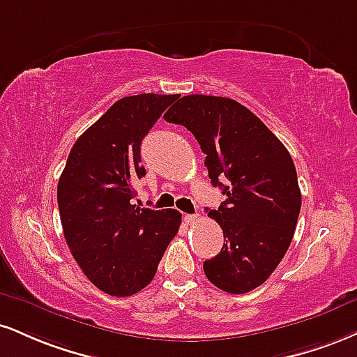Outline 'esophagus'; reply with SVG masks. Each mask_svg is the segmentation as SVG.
<instances>
[{
    "label": "esophagus",
    "mask_w": 357,
    "mask_h": 357,
    "mask_svg": "<svg viewBox=\"0 0 357 357\" xmlns=\"http://www.w3.org/2000/svg\"><path fill=\"white\" fill-rule=\"evenodd\" d=\"M184 221H186L188 225H195V222L199 221V214H186V216H184Z\"/></svg>",
    "instance_id": "34e87169"
}]
</instances>
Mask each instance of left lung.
<instances>
[{
	"label": "left lung",
	"instance_id": "8db88e82",
	"mask_svg": "<svg viewBox=\"0 0 357 357\" xmlns=\"http://www.w3.org/2000/svg\"><path fill=\"white\" fill-rule=\"evenodd\" d=\"M195 135L206 154L213 186L226 201L209 216L222 227L220 255L204 261V274L231 294L256 289L271 276L293 241L301 191L284 144L241 102L190 94L165 114ZM230 181L225 187L220 178Z\"/></svg>",
	"mask_w": 357,
	"mask_h": 357
}]
</instances>
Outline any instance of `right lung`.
Listing matches in <instances>:
<instances>
[{"label": "right lung", "instance_id": "right-lung-1", "mask_svg": "<svg viewBox=\"0 0 357 357\" xmlns=\"http://www.w3.org/2000/svg\"><path fill=\"white\" fill-rule=\"evenodd\" d=\"M179 94H136L116 101L78 137L58 183L63 233L86 278L124 298L153 281L181 214L132 203L143 178L141 141Z\"/></svg>", "mask_w": 357, "mask_h": 357}]
</instances>
